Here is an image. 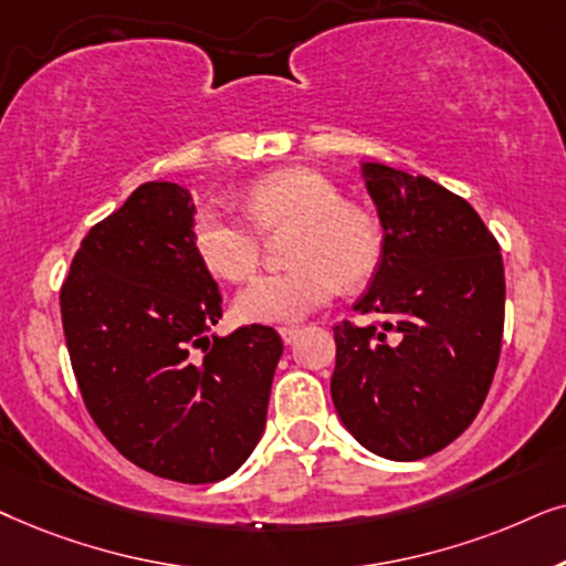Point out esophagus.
Instances as JSON below:
<instances>
[{"label": "esophagus", "mask_w": 566, "mask_h": 566, "mask_svg": "<svg viewBox=\"0 0 566 566\" xmlns=\"http://www.w3.org/2000/svg\"><path fill=\"white\" fill-rule=\"evenodd\" d=\"M279 336H282L284 344H295V338L300 336V328L297 326H282V328H279Z\"/></svg>", "instance_id": "esophagus-1"}]
</instances>
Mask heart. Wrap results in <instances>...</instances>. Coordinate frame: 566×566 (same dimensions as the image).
Listing matches in <instances>:
<instances>
[{
  "mask_svg": "<svg viewBox=\"0 0 566 566\" xmlns=\"http://www.w3.org/2000/svg\"><path fill=\"white\" fill-rule=\"evenodd\" d=\"M253 222L228 207L207 201L191 220V245L212 274L243 282L255 271L263 237L295 230L287 259L295 269L253 279L240 290L235 311L251 323H295L328 305L342 284L357 287L380 261L378 222L357 207L326 176L305 168L271 172L245 193Z\"/></svg>",
  "mask_w": 566,
  "mask_h": 566,
  "instance_id": "heart-1",
  "label": "heart"
}]
</instances>
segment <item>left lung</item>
Listing matches in <instances>:
<instances>
[{
  "instance_id": "1",
  "label": "left lung",
  "mask_w": 566,
  "mask_h": 566,
  "mask_svg": "<svg viewBox=\"0 0 566 566\" xmlns=\"http://www.w3.org/2000/svg\"><path fill=\"white\" fill-rule=\"evenodd\" d=\"M382 224L370 290L354 311L373 326H334L331 398L359 446L419 461L463 434L502 349L500 243L469 201L424 176L361 163Z\"/></svg>"
}]
</instances>
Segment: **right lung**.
Masks as SVG:
<instances>
[{"label":"right lung","instance_id":"right-lung-1","mask_svg":"<svg viewBox=\"0 0 566 566\" xmlns=\"http://www.w3.org/2000/svg\"><path fill=\"white\" fill-rule=\"evenodd\" d=\"M188 188L139 186L97 222L62 284V323L90 417L134 465L180 484L235 473L266 427L282 338L209 336L222 295L191 245Z\"/></svg>","mask_w":566,"mask_h":566}]
</instances>
